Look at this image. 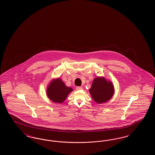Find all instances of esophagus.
<instances>
[{
    "mask_svg": "<svg viewBox=\"0 0 155 155\" xmlns=\"http://www.w3.org/2000/svg\"><path fill=\"white\" fill-rule=\"evenodd\" d=\"M82 88L81 87H76V90H82Z\"/></svg>",
    "mask_w": 155,
    "mask_h": 155,
    "instance_id": "34e87169",
    "label": "esophagus"
}]
</instances>
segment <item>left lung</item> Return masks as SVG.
Returning <instances> with one entry per match:
<instances>
[{"label":"left lung","mask_w":155,"mask_h":155,"mask_svg":"<svg viewBox=\"0 0 155 155\" xmlns=\"http://www.w3.org/2000/svg\"><path fill=\"white\" fill-rule=\"evenodd\" d=\"M93 100L99 104L109 101L114 94V85L103 77H97L92 82L89 90Z\"/></svg>","instance_id":"8db88e82"}]
</instances>
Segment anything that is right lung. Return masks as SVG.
I'll list each match as a JSON object with an SVG mask.
<instances>
[{
  "mask_svg": "<svg viewBox=\"0 0 155 155\" xmlns=\"http://www.w3.org/2000/svg\"><path fill=\"white\" fill-rule=\"evenodd\" d=\"M73 89L67 87L60 78L52 79L48 85L46 95L54 103H63Z\"/></svg>",
  "mask_w": 155,
  "mask_h": 155,
  "instance_id": "1",
  "label": "right lung"
}]
</instances>
